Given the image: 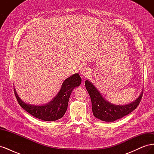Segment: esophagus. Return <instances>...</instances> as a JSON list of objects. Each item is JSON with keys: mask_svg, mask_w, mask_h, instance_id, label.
Masks as SVG:
<instances>
[{"mask_svg": "<svg viewBox=\"0 0 154 154\" xmlns=\"http://www.w3.org/2000/svg\"><path fill=\"white\" fill-rule=\"evenodd\" d=\"M80 73H81V74H82L83 76L87 77L88 75H89L90 71H89V69H88L87 67H84L82 68L81 71H80Z\"/></svg>", "mask_w": 154, "mask_h": 154, "instance_id": "esophagus-1", "label": "esophagus"}]
</instances>
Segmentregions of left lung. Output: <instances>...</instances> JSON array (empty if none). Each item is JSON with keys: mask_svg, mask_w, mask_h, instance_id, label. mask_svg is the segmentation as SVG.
Returning a JSON list of instances; mask_svg holds the SVG:
<instances>
[{"mask_svg": "<svg viewBox=\"0 0 154 154\" xmlns=\"http://www.w3.org/2000/svg\"><path fill=\"white\" fill-rule=\"evenodd\" d=\"M85 85L91 99L93 114L96 118L106 122H113L132 112L139 105L143 96L141 92L137 98L132 103L123 105H114L103 98L91 82L86 80Z\"/></svg>", "mask_w": 154, "mask_h": 154, "instance_id": "obj_1", "label": "left lung"}]
</instances>
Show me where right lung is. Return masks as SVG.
Instances as JSON below:
<instances>
[{
  "instance_id": "add662e5",
  "label": "right lung",
  "mask_w": 154,
  "mask_h": 154,
  "mask_svg": "<svg viewBox=\"0 0 154 154\" xmlns=\"http://www.w3.org/2000/svg\"><path fill=\"white\" fill-rule=\"evenodd\" d=\"M82 78L78 73L74 74L65 80L58 93L48 103L33 105L26 103L19 97L14 88V92L19 105L29 114L43 121L52 122L62 118L67 109L68 102L71 92L81 84Z\"/></svg>"
}]
</instances>
